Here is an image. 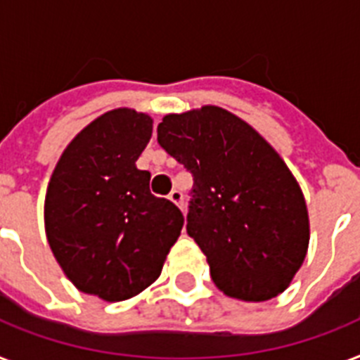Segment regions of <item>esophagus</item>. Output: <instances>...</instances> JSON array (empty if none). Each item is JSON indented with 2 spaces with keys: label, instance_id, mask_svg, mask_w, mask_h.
<instances>
[{
  "label": "esophagus",
  "instance_id": "obj_1",
  "mask_svg": "<svg viewBox=\"0 0 360 360\" xmlns=\"http://www.w3.org/2000/svg\"><path fill=\"white\" fill-rule=\"evenodd\" d=\"M168 198H169V200H172V202L175 203V205H177V207L183 209V192L177 191V188H174V191H172L168 194Z\"/></svg>",
  "mask_w": 360,
  "mask_h": 360
}]
</instances>
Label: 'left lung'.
I'll use <instances>...</instances> for the list:
<instances>
[{
    "instance_id": "1",
    "label": "left lung",
    "mask_w": 360,
    "mask_h": 360,
    "mask_svg": "<svg viewBox=\"0 0 360 360\" xmlns=\"http://www.w3.org/2000/svg\"><path fill=\"white\" fill-rule=\"evenodd\" d=\"M158 143L194 177L186 233L207 257L224 295L273 299L307 257L310 220L302 191L273 146L219 106L168 114Z\"/></svg>"
}]
</instances>
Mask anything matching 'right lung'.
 Wrapping results in <instances>:
<instances>
[{"label": "right lung", "mask_w": 360, "mask_h": 360, "mask_svg": "<svg viewBox=\"0 0 360 360\" xmlns=\"http://www.w3.org/2000/svg\"><path fill=\"white\" fill-rule=\"evenodd\" d=\"M153 120L110 110L65 147L44 198L48 245L67 278L103 301H124L160 276L183 228L177 205L153 196L136 160Z\"/></svg>", "instance_id": "1"}]
</instances>
